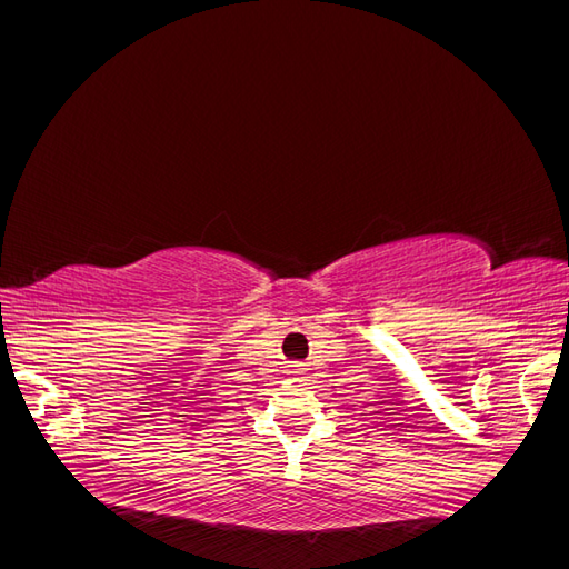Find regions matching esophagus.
I'll return each mask as SVG.
<instances>
[{
    "label": "esophagus",
    "instance_id": "1",
    "mask_svg": "<svg viewBox=\"0 0 569 569\" xmlns=\"http://www.w3.org/2000/svg\"><path fill=\"white\" fill-rule=\"evenodd\" d=\"M301 370H303L301 366H291V372H295V375H301Z\"/></svg>",
    "mask_w": 569,
    "mask_h": 569
}]
</instances>
